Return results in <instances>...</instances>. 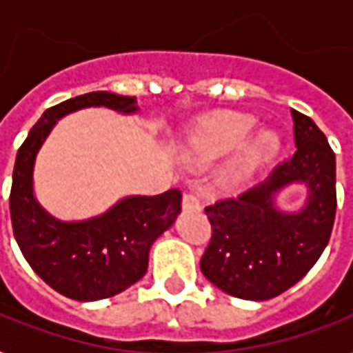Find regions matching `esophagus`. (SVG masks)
I'll list each match as a JSON object with an SVG mask.
<instances>
[{"mask_svg":"<svg viewBox=\"0 0 353 353\" xmlns=\"http://www.w3.org/2000/svg\"><path fill=\"white\" fill-rule=\"evenodd\" d=\"M181 204H183L185 210H199V208H201L199 196H196V194H193V193H185Z\"/></svg>","mask_w":353,"mask_h":353,"instance_id":"34e87169","label":"esophagus"}]
</instances>
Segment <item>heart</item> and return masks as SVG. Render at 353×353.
Wrapping results in <instances>:
<instances>
[{
	"label": "heart",
	"mask_w": 353,
	"mask_h": 353,
	"mask_svg": "<svg viewBox=\"0 0 353 353\" xmlns=\"http://www.w3.org/2000/svg\"><path fill=\"white\" fill-rule=\"evenodd\" d=\"M254 118L245 114H225L202 122L187 139V157L194 164H210L214 160L235 151L252 134ZM279 141L271 132H262L241 147L235 162L229 166L225 181L229 185L241 183L260 162L268 160L277 151Z\"/></svg>",
	"instance_id": "b5f03b06"
}]
</instances>
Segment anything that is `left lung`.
Listing matches in <instances>:
<instances>
[{"label": "left lung", "mask_w": 353, "mask_h": 353, "mask_svg": "<svg viewBox=\"0 0 353 353\" xmlns=\"http://www.w3.org/2000/svg\"><path fill=\"white\" fill-rule=\"evenodd\" d=\"M290 114L294 154L250 191L204 208L212 239L201 271L231 296H279L314 268L331 239L336 216L334 152L312 118L298 110ZM292 183H304L308 199L302 211L288 214L274 206V194Z\"/></svg>", "instance_id": "left-lung-1"}]
</instances>
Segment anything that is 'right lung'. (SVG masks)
<instances>
[{"label": "right lung", "instance_id": "obj_1", "mask_svg": "<svg viewBox=\"0 0 353 353\" xmlns=\"http://www.w3.org/2000/svg\"><path fill=\"white\" fill-rule=\"evenodd\" d=\"M137 99L91 91L48 108L17 152L9 196L13 233L22 256L63 296L93 302L132 287L147 273L149 250L181 212V191L128 196L85 221H59L34 199L32 172L41 143L59 118L85 107L135 112Z\"/></svg>", "mask_w": 353, "mask_h": 353}]
</instances>
